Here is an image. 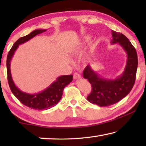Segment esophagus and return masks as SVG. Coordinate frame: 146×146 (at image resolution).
I'll list each match as a JSON object with an SVG mask.
<instances>
[{
    "instance_id": "1",
    "label": "esophagus",
    "mask_w": 146,
    "mask_h": 146,
    "mask_svg": "<svg viewBox=\"0 0 146 146\" xmlns=\"http://www.w3.org/2000/svg\"><path fill=\"white\" fill-rule=\"evenodd\" d=\"M73 78H74V79L80 78H81V76H80V74H78V73H77V72H75L74 74Z\"/></svg>"
}]
</instances>
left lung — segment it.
Returning a JSON list of instances; mask_svg holds the SVG:
<instances>
[{"label": "left lung", "mask_w": 146, "mask_h": 146, "mask_svg": "<svg viewBox=\"0 0 146 146\" xmlns=\"http://www.w3.org/2000/svg\"><path fill=\"white\" fill-rule=\"evenodd\" d=\"M111 44L117 43L127 54L124 71L115 79H106L100 76L90 65L83 72L84 78L92 86V92L88 96L90 102L99 106H109L120 101L132 89L135 80L137 68V55L135 48L123 34L111 31Z\"/></svg>", "instance_id": "left-lung-1"}]
</instances>
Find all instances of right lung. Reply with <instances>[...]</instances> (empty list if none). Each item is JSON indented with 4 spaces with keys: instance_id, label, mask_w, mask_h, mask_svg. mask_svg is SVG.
Segmentation results:
<instances>
[{
    "instance_id": "add662e5",
    "label": "right lung",
    "mask_w": 146,
    "mask_h": 146,
    "mask_svg": "<svg viewBox=\"0 0 146 146\" xmlns=\"http://www.w3.org/2000/svg\"><path fill=\"white\" fill-rule=\"evenodd\" d=\"M46 31V30H35L25 36L21 37L15 42L11 50L9 51L7 59L8 82L12 92L16 98L25 106L35 110H44L51 108L56 105L62 96L64 88L72 81V75L60 76L56 81L53 82L47 88L37 94H28L23 92L16 86L12 78L11 72V61L14 54L20 44H24L35 36Z\"/></svg>"
}]
</instances>
